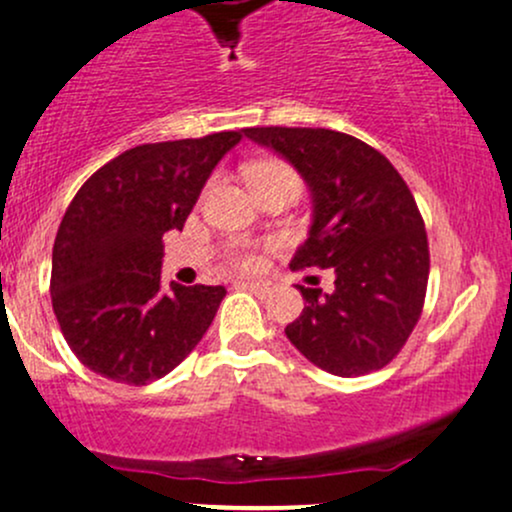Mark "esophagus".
<instances>
[{
	"label": "esophagus",
	"instance_id": "1",
	"mask_svg": "<svg viewBox=\"0 0 512 512\" xmlns=\"http://www.w3.org/2000/svg\"><path fill=\"white\" fill-rule=\"evenodd\" d=\"M235 287L238 289H247V292H252L255 297H270L272 294V282H262V279H238L235 282Z\"/></svg>",
	"mask_w": 512,
	"mask_h": 512
}]
</instances>
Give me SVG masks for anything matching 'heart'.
<instances>
[{
  "instance_id": "obj_1",
  "label": "heart",
  "mask_w": 512,
  "mask_h": 512,
  "mask_svg": "<svg viewBox=\"0 0 512 512\" xmlns=\"http://www.w3.org/2000/svg\"><path fill=\"white\" fill-rule=\"evenodd\" d=\"M270 176H292V179H297V176H294V171L289 169V166H284V164H277V161H267V164H260V166H255V169L250 171V179L255 181V179H270ZM230 260H233V265H240V267H255L257 265V255L255 252L250 250V247H245V245H233L230 247Z\"/></svg>"
}]
</instances>
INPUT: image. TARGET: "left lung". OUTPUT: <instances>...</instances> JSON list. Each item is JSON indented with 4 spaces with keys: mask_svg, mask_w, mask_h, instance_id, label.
Instances as JSON below:
<instances>
[{
    "mask_svg": "<svg viewBox=\"0 0 512 512\" xmlns=\"http://www.w3.org/2000/svg\"><path fill=\"white\" fill-rule=\"evenodd\" d=\"M247 139L297 169L311 193L309 238L292 270L336 272V289L297 287L306 306L284 333L341 378L385 368L410 338L429 279L424 220L410 188L378 149L311 127H250Z\"/></svg>",
    "mask_w": 512,
    "mask_h": 512,
    "instance_id": "left-lung-1",
    "label": "left lung"
}]
</instances>
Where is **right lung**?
I'll list each match as a JSON object with an SVG mask.
<instances>
[{
    "instance_id": "obj_1",
    "label": "right lung",
    "mask_w": 512,
    "mask_h": 512,
    "mask_svg": "<svg viewBox=\"0 0 512 512\" xmlns=\"http://www.w3.org/2000/svg\"><path fill=\"white\" fill-rule=\"evenodd\" d=\"M242 132L142 144L95 171L53 242L51 301L75 358L127 385L164 378L215 319L225 287H161V238L184 228Z\"/></svg>"
}]
</instances>
